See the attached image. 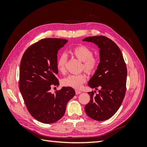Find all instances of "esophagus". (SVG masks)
<instances>
[{"label": "esophagus", "instance_id": "1", "mask_svg": "<svg viewBox=\"0 0 147 147\" xmlns=\"http://www.w3.org/2000/svg\"><path fill=\"white\" fill-rule=\"evenodd\" d=\"M75 93H76V94H81L82 92L80 91H78V90H75Z\"/></svg>", "mask_w": 147, "mask_h": 147}]
</instances>
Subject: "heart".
I'll return each instance as SVG.
<instances>
[{
	"mask_svg": "<svg viewBox=\"0 0 147 147\" xmlns=\"http://www.w3.org/2000/svg\"><path fill=\"white\" fill-rule=\"evenodd\" d=\"M73 55L83 62L82 69L88 74L94 73L99 64L98 57L93 56V52L90 48L84 45H80L74 48L72 51ZM67 55L63 53L59 55L56 61L57 69L62 74L66 71V63ZM86 80V75L84 73L70 74L62 80L64 86L75 89H80Z\"/></svg>",
	"mask_w": 147,
	"mask_h": 147,
	"instance_id": "b5f03b06",
	"label": "heart"
}]
</instances>
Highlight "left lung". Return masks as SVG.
<instances>
[{"instance_id":"1","label":"left lung","mask_w":147,"mask_h":147,"mask_svg":"<svg viewBox=\"0 0 147 147\" xmlns=\"http://www.w3.org/2000/svg\"><path fill=\"white\" fill-rule=\"evenodd\" d=\"M83 41L92 42L100 48V63L88 86L98 90L89 92L90 101L84 110L88 117L97 121L112 117L121 106L126 90L127 67L119 47L108 37L91 36ZM96 91H94V92Z\"/></svg>"}]
</instances>
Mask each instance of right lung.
I'll return each mask as SVG.
<instances>
[{
  "instance_id": "add662e5",
  "label": "right lung",
  "mask_w": 147,
  "mask_h": 147,
  "mask_svg": "<svg viewBox=\"0 0 147 147\" xmlns=\"http://www.w3.org/2000/svg\"><path fill=\"white\" fill-rule=\"evenodd\" d=\"M67 42L65 39L43 38L30 45L22 57L19 87L30 114L38 121L50 124L64 116L68 101L75 96L71 87L50 92L59 84L56 61L58 50Z\"/></svg>"
}]
</instances>
